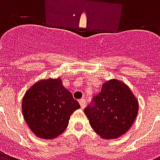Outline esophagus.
<instances>
[{
  "label": "esophagus",
  "mask_w": 160,
  "mask_h": 160,
  "mask_svg": "<svg viewBox=\"0 0 160 160\" xmlns=\"http://www.w3.org/2000/svg\"><path fill=\"white\" fill-rule=\"evenodd\" d=\"M79 103H80V107L82 108V109H84L85 106H86V100L83 99V98H81V99H80V101H79Z\"/></svg>",
  "instance_id": "34e87169"
}]
</instances>
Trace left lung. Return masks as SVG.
Here are the masks:
<instances>
[{
	"instance_id": "1",
	"label": "left lung",
	"mask_w": 160,
	"mask_h": 160,
	"mask_svg": "<svg viewBox=\"0 0 160 160\" xmlns=\"http://www.w3.org/2000/svg\"><path fill=\"white\" fill-rule=\"evenodd\" d=\"M139 103L129 87L113 79L102 89L84 112L92 129L103 139H117L127 132L137 117Z\"/></svg>"
}]
</instances>
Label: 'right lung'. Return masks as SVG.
<instances>
[{
	"label": "right lung",
	"instance_id": "add662e5",
	"mask_svg": "<svg viewBox=\"0 0 160 160\" xmlns=\"http://www.w3.org/2000/svg\"><path fill=\"white\" fill-rule=\"evenodd\" d=\"M80 108L60 78L38 81L26 92L22 112L28 127L36 136L54 139L64 132L70 116Z\"/></svg>",
	"mask_w": 160,
	"mask_h": 160
}]
</instances>
